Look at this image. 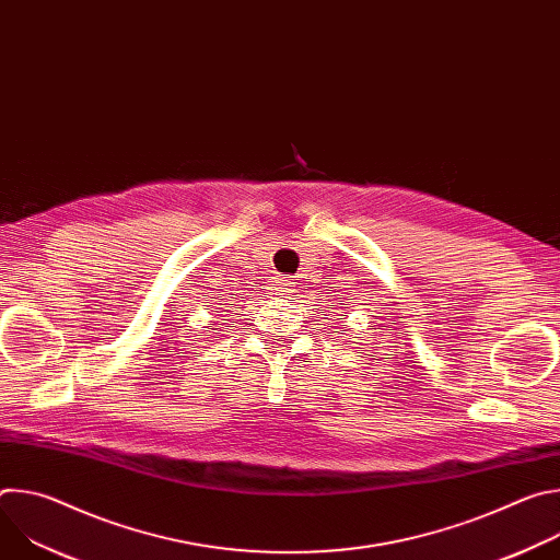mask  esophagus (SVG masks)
Wrapping results in <instances>:
<instances>
[{
	"label": "esophagus",
	"mask_w": 560,
	"mask_h": 560,
	"mask_svg": "<svg viewBox=\"0 0 560 560\" xmlns=\"http://www.w3.org/2000/svg\"><path fill=\"white\" fill-rule=\"evenodd\" d=\"M272 290H275V294L285 296V294L292 292V281L288 277H277L275 283H272Z\"/></svg>",
	"instance_id": "obj_1"
}]
</instances>
